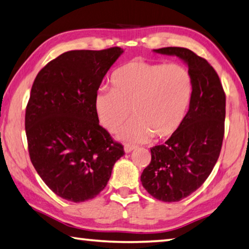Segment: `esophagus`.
<instances>
[{
  "mask_svg": "<svg viewBox=\"0 0 249 249\" xmlns=\"http://www.w3.org/2000/svg\"><path fill=\"white\" fill-rule=\"evenodd\" d=\"M137 147L135 146V145H129V144H126L125 146H124V150H125V153H130V151H133L134 149H136Z\"/></svg>",
  "mask_w": 249,
  "mask_h": 249,
  "instance_id": "obj_1",
  "label": "esophagus"
}]
</instances>
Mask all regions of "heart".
<instances>
[{
  "mask_svg": "<svg viewBox=\"0 0 249 249\" xmlns=\"http://www.w3.org/2000/svg\"><path fill=\"white\" fill-rule=\"evenodd\" d=\"M193 96V79L184 67L133 60L117 69L111 90L101 89L94 96L99 123L121 141L141 142L155 136L166 140L182 126Z\"/></svg>",
  "mask_w": 249,
  "mask_h": 249,
  "instance_id": "heart-1",
  "label": "heart"
}]
</instances>
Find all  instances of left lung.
I'll return each instance as SVG.
<instances>
[{"label":"left lung","mask_w":249,"mask_h":249,"mask_svg":"<svg viewBox=\"0 0 249 249\" xmlns=\"http://www.w3.org/2000/svg\"><path fill=\"white\" fill-rule=\"evenodd\" d=\"M154 52L180 58L193 79L182 126L165 145L150 148L151 161L141 176L142 187L155 199L178 202L199 189L215 166L224 137L226 99L216 71L204 58L181 47Z\"/></svg>","instance_id":"obj_1"}]
</instances>
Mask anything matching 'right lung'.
<instances>
[{
    "label": "right lung",
    "mask_w": 249,
    "mask_h": 249,
    "mask_svg": "<svg viewBox=\"0 0 249 249\" xmlns=\"http://www.w3.org/2000/svg\"><path fill=\"white\" fill-rule=\"evenodd\" d=\"M123 53L120 47L67 52L48 62L33 83L25 114L29 157L62 199H93L124 155L94 111L101 82Z\"/></svg>",
    "instance_id": "obj_1"
}]
</instances>
